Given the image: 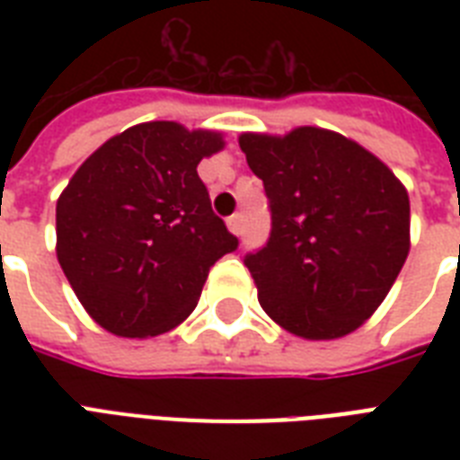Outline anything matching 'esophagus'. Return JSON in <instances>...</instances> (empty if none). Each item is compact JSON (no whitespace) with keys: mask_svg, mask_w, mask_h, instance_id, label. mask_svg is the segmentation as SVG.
I'll list each match as a JSON object with an SVG mask.
<instances>
[{"mask_svg":"<svg viewBox=\"0 0 460 460\" xmlns=\"http://www.w3.org/2000/svg\"><path fill=\"white\" fill-rule=\"evenodd\" d=\"M226 226H229V231L231 234H241V231H243V217L241 215H231L229 219H226Z\"/></svg>","mask_w":460,"mask_h":460,"instance_id":"obj_1","label":"esophagus"}]
</instances>
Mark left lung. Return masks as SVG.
<instances>
[{
    "mask_svg": "<svg viewBox=\"0 0 460 460\" xmlns=\"http://www.w3.org/2000/svg\"><path fill=\"white\" fill-rule=\"evenodd\" d=\"M238 143L272 217L267 243L243 258L260 305L303 339L358 329L408 258L406 188L365 147L324 128L243 133Z\"/></svg>",
    "mask_w": 460,
    "mask_h": 460,
    "instance_id": "8db88e82",
    "label": "left lung"
}]
</instances>
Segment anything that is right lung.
I'll return each instance as SVG.
<instances>
[{"instance_id":"1","label":"right lung","mask_w":460,"mask_h":460,"mask_svg":"<svg viewBox=\"0 0 460 460\" xmlns=\"http://www.w3.org/2000/svg\"><path fill=\"white\" fill-rule=\"evenodd\" d=\"M222 136L138 124L90 155L57 202V258L90 317L128 339L164 334L193 313L238 238L212 212L198 164Z\"/></svg>"}]
</instances>
